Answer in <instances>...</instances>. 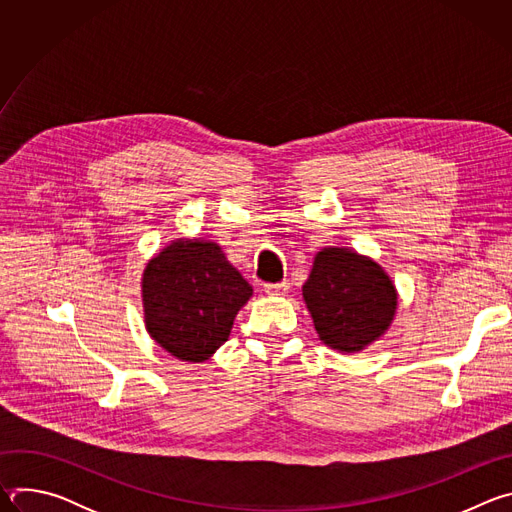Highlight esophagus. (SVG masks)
<instances>
[{"label": "esophagus", "mask_w": 512, "mask_h": 512, "mask_svg": "<svg viewBox=\"0 0 512 512\" xmlns=\"http://www.w3.org/2000/svg\"><path fill=\"white\" fill-rule=\"evenodd\" d=\"M289 283L287 281H279V283H265V294L267 296H283L287 294Z\"/></svg>", "instance_id": "esophagus-1"}]
</instances>
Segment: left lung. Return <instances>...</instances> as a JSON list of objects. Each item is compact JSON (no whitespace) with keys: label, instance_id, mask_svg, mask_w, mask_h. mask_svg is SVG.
<instances>
[{"label":"left lung","instance_id":"1","mask_svg":"<svg viewBox=\"0 0 512 512\" xmlns=\"http://www.w3.org/2000/svg\"><path fill=\"white\" fill-rule=\"evenodd\" d=\"M304 300L324 344L354 352L377 340L391 324L397 294L385 271L352 251L322 249L308 281Z\"/></svg>","mask_w":512,"mask_h":512}]
</instances>
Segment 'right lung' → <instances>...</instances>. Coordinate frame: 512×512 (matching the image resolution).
I'll list each match as a JSON object with an SVG mask.
<instances>
[{
    "mask_svg": "<svg viewBox=\"0 0 512 512\" xmlns=\"http://www.w3.org/2000/svg\"><path fill=\"white\" fill-rule=\"evenodd\" d=\"M251 291L221 247L176 241L145 267V324L170 354L202 362L227 342Z\"/></svg>",
    "mask_w": 512,
    "mask_h": 512,
    "instance_id": "add662e5",
    "label": "right lung"
}]
</instances>
